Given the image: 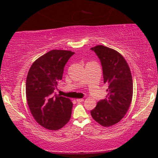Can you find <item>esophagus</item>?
Instances as JSON below:
<instances>
[{
    "instance_id": "esophagus-1",
    "label": "esophagus",
    "mask_w": 158,
    "mask_h": 158,
    "mask_svg": "<svg viewBox=\"0 0 158 158\" xmlns=\"http://www.w3.org/2000/svg\"><path fill=\"white\" fill-rule=\"evenodd\" d=\"M76 101H77V102H78V103L82 102V101H83V98H77Z\"/></svg>"
}]
</instances>
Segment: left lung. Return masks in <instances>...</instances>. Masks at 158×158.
<instances>
[{
  "instance_id": "left-lung-1",
  "label": "left lung",
  "mask_w": 158,
  "mask_h": 158,
  "mask_svg": "<svg viewBox=\"0 0 158 158\" xmlns=\"http://www.w3.org/2000/svg\"><path fill=\"white\" fill-rule=\"evenodd\" d=\"M90 49L100 60L103 83L109 85L106 98L97 103L90 114L98 124L110 127L122 120L130 106L133 94L131 71L124 57L114 49L103 45Z\"/></svg>"
}]
</instances>
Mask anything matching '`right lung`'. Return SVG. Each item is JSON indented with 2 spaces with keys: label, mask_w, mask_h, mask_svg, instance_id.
I'll use <instances>...</instances> for the list:
<instances>
[{
  "label": "right lung",
  "mask_w": 158,
  "mask_h": 158,
  "mask_svg": "<svg viewBox=\"0 0 158 158\" xmlns=\"http://www.w3.org/2000/svg\"><path fill=\"white\" fill-rule=\"evenodd\" d=\"M75 52L54 49L32 64L26 83V95L34 119L44 128L57 130L70 120L73 103L70 98L55 94L62 78L67 62Z\"/></svg>",
  "instance_id": "right-lung-1"
}]
</instances>
